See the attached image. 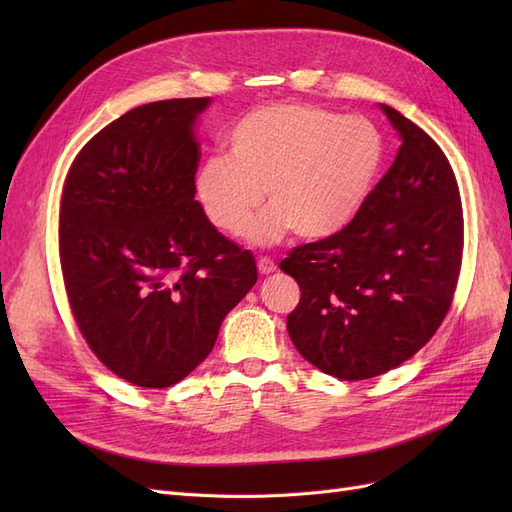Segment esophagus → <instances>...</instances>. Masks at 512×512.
<instances>
[{"label": "esophagus", "instance_id": "obj_1", "mask_svg": "<svg viewBox=\"0 0 512 512\" xmlns=\"http://www.w3.org/2000/svg\"><path fill=\"white\" fill-rule=\"evenodd\" d=\"M258 271H260L262 275H269V273L277 271V265H275V262H273L271 258L262 256V258H258Z\"/></svg>", "mask_w": 512, "mask_h": 512}]
</instances>
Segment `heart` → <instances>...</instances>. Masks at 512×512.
Listing matches in <instances>:
<instances>
[{
    "instance_id": "heart-1",
    "label": "heart",
    "mask_w": 512,
    "mask_h": 512,
    "mask_svg": "<svg viewBox=\"0 0 512 512\" xmlns=\"http://www.w3.org/2000/svg\"><path fill=\"white\" fill-rule=\"evenodd\" d=\"M228 156L200 162L194 194L207 220L239 235L268 194L272 205L245 229L254 245L327 239L363 211L386 160L374 121L303 102L258 106L228 132Z\"/></svg>"
}]
</instances>
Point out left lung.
Instances as JSON below:
<instances>
[{
    "label": "left lung",
    "instance_id": "1",
    "mask_svg": "<svg viewBox=\"0 0 512 512\" xmlns=\"http://www.w3.org/2000/svg\"><path fill=\"white\" fill-rule=\"evenodd\" d=\"M380 108L401 138L393 166L344 230L280 262L301 288L286 320L292 344L339 380L380 376L421 350L451 307L461 267L451 164L416 123Z\"/></svg>",
    "mask_w": 512,
    "mask_h": 512
}]
</instances>
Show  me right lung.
Listing matches in <instances>:
<instances>
[{"label":"right lung","instance_id":"obj_1","mask_svg":"<svg viewBox=\"0 0 512 512\" xmlns=\"http://www.w3.org/2000/svg\"><path fill=\"white\" fill-rule=\"evenodd\" d=\"M211 98L160 100L81 149L59 207V258L76 324L98 359L145 389L203 363L258 280L254 256L194 200V126Z\"/></svg>","mask_w":512,"mask_h":512}]
</instances>
